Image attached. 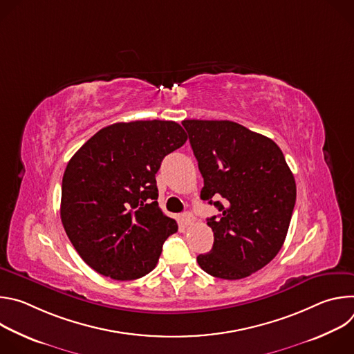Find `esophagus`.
Instances as JSON below:
<instances>
[{
    "label": "esophagus",
    "mask_w": 354,
    "mask_h": 354,
    "mask_svg": "<svg viewBox=\"0 0 354 354\" xmlns=\"http://www.w3.org/2000/svg\"><path fill=\"white\" fill-rule=\"evenodd\" d=\"M182 221H183V224H185V225H192V224H193V221H194V217H193V214H192V213L186 212V213H183V214H182Z\"/></svg>",
    "instance_id": "esophagus-1"
}]
</instances>
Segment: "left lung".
I'll return each mask as SVG.
<instances>
[{
	"instance_id": "left-lung-1",
	"label": "left lung",
	"mask_w": 354,
	"mask_h": 354,
	"mask_svg": "<svg viewBox=\"0 0 354 354\" xmlns=\"http://www.w3.org/2000/svg\"><path fill=\"white\" fill-rule=\"evenodd\" d=\"M205 186L201 200L220 216L209 254L197 263L206 273L238 280L265 268L281 249L295 205V180L279 145L230 120L182 122Z\"/></svg>"
}]
</instances>
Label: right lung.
<instances>
[{
    "label": "right lung",
    "mask_w": 354,
    "mask_h": 354,
    "mask_svg": "<svg viewBox=\"0 0 354 354\" xmlns=\"http://www.w3.org/2000/svg\"><path fill=\"white\" fill-rule=\"evenodd\" d=\"M187 140L169 120L115 123L92 136L68 161L62 223L82 261L113 280L153 270L178 224L158 207L156 174Z\"/></svg>",
    "instance_id": "add662e5"
}]
</instances>
